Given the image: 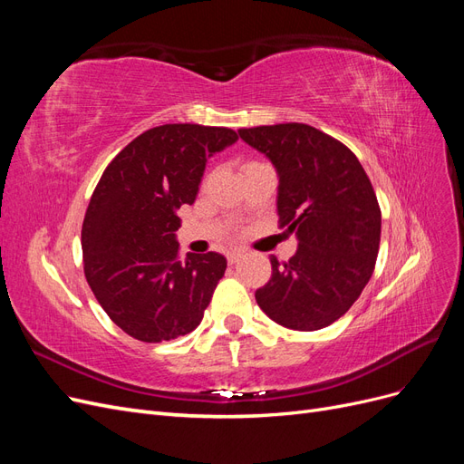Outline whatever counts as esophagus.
<instances>
[{
    "label": "esophagus",
    "mask_w": 464,
    "mask_h": 464,
    "mask_svg": "<svg viewBox=\"0 0 464 464\" xmlns=\"http://www.w3.org/2000/svg\"><path fill=\"white\" fill-rule=\"evenodd\" d=\"M244 257V254H242V251H237V249H234V251H230V254H228V263L230 265H234V263H237V261H240Z\"/></svg>",
    "instance_id": "1"
}]
</instances>
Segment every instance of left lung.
I'll return each instance as SVG.
<instances>
[{"instance_id":"left-lung-1","label":"left lung","mask_w":464,"mask_h":464,"mask_svg":"<svg viewBox=\"0 0 464 464\" xmlns=\"http://www.w3.org/2000/svg\"><path fill=\"white\" fill-rule=\"evenodd\" d=\"M278 172V228L298 251L257 288L261 310L278 325L317 331L343 317L368 285L382 240V208L356 154L307 123L237 130Z\"/></svg>"}]
</instances>
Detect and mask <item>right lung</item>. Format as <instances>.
I'll return each mask as SVG.
<instances>
[{"mask_svg": "<svg viewBox=\"0 0 464 464\" xmlns=\"http://www.w3.org/2000/svg\"><path fill=\"white\" fill-rule=\"evenodd\" d=\"M237 133L166 123L121 149L98 181L81 230L82 269L98 304L143 343L172 341L199 325L227 259H179L178 208L199 191L207 159Z\"/></svg>", "mask_w": 464, "mask_h": 464, "instance_id": "1", "label": "right lung"}]
</instances>
